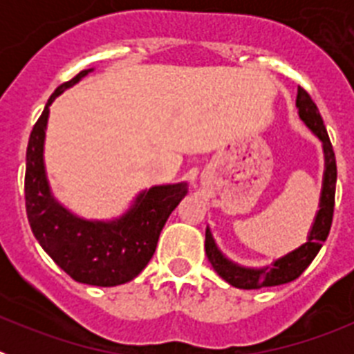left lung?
Masks as SVG:
<instances>
[{
    "label": "left lung",
    "instance_id": "8db88e82",
    "mask_svg": "<svg viewBox=\"0 0 354 354\" xmlns=\"http://www.w3.org/2000/svg\"><path fill=\"white\" fill-rule=\"evenodd\" d=\"M296 108H298L299 120L310 129V133L323 145L324 171L321 196H319V211L315 212V218L303 245L290 250L282 257L274 259L271 264L259 266V268L241 266L234 262L232 259H228L221 252L220 246L216 245L211 228H205V253H207L209 262L225 282L237 287V289H262V287H274L292 282L310 266V262L314 261L323 243L326 241L328 234H330L331 220H333V205H335V154H333V147L328 138L326 127H324L323 118L319 115L317 106L314 104L310 95L299 86L298 95H296Z\"/></svg>",
    "mask_w": 354,
    "mask_h": 354
}]
</instances>
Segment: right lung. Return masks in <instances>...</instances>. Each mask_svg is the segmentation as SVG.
Returning a JSON list of instances; mask_svg holds the SVG:
<instances>
[{
  "label": "right lung",
  "mask_w": 354,
  "mask_h": 354,
  "mask_svg": "<svg viewBox=\"0 0 354 354\" xmlns=\"http://www.w3.org/2000/svg\"><path fill=\"white\" fill-rule=\"evenodd\" d=\"M92 71H81L49 97L28 142L24 195L31 232L49 257L76 282L115 287L131 282L149 264L168 216L187 195V183L145 187L111 220H86L56 198L44 161L49 106Z\"/></svg>",
  "instance_id": "1"
}]
</instances>
